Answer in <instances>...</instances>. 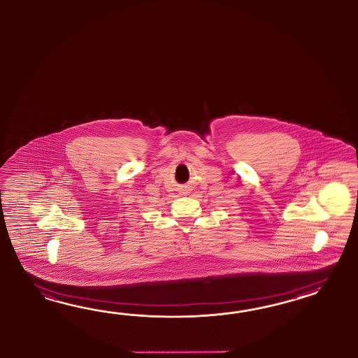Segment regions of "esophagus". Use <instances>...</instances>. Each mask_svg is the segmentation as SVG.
<instances>
[{
  "label": "esophagus",
  "mask_w": 358,
  "mask_h": 358,
  "mask_svg": "<svg viewBox=\"0 0 358 358\" xmlns=\"http://www.w3.org/2000/svg\"><path fill=\"white\" fill-rule=\"evenodd\" d=\"M181 192L184 194L190 193V189H189V186H182V189H181Z\"/></svg>",
  "instance_id": "obj_1"
}]
</instances>
